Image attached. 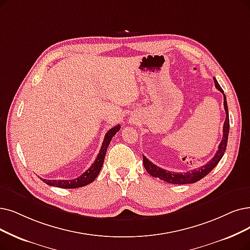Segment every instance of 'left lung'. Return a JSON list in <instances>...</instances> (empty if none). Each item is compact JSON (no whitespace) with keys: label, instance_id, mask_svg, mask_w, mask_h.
<instances>
[{"label":"left lung","instance_id":"1","mask_svg":"<svg viewBox=\"0 0 250 250\" xmlns=\"http://www.w3.org/2000/svg\"><path fill=\"white\" fill-rule=\"evenodd\" d=\"M213 80H214V84H215V87L217 88V90L221 91L224 95V106H225V111H226V120H225L224 128H223V139H222L221 144H219V146H218V149H217L216 154L214 155V157L211 160H209V162H207L205 165H203L201 167L194 169V170H191V171L179 173V172H170L168 170H165V169L160 168L149 161V160H147L146 157L143 156L144 166L148 174H151L154 177H158L161 179V181H164L168 184H172V185L193 184V183L200 181L201 178L206 176L217 165V163L221 161V159L223 158L226 148H227L228 136H229V120L227 98L224 93V90L217 83L216 79L213 78Z\"/></svg>","mask_w":250,"mask_h":250}]
</instances>
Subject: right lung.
I'll list each match as a JSON object with an SVG mask.
<instances>
[{
  "instance_id": "1",
  "label": "right lung",
  "mask_w": 250,
  "mask_h": 250,
  "mask_svg": "<svg viewBox=\"0 0 250 250\" xmlns=\"http://www.w3.org/2000/svg\"><path fill=\"white\" fill-rule=\"evenodd\" d=\"M120 128H121V126L117 125V126L113 127L112 129H109V130L105 133L103 146L101 147V151H99L97 158L95 159V161L92 163L90 168L87 169V170L83 174L80 175L79 177H77L75 179H68V181H66V179L65 181H62V179L61 181H56V179L50 181V179H45V178H41V179L45 184H47L49 186L62 188H76L85 187L89 184H91L97 177L99 171L102 170L107 146H108L109 143H111L113 136L116 135V133L120 130Z\"/></svg>"
}]
</instances>
